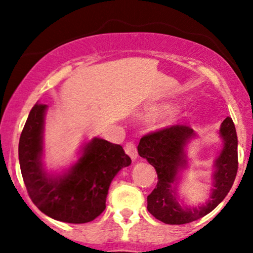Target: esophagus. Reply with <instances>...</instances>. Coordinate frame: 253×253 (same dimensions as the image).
<instances>
[{"instance_id": "esophagus-1", "label": "esophagus", "mask_w": 253, "mask_h": 253, "mask_svg": "<svg viewBox=\"0 0 253 253\" xmlns=\"http://www.w3.org/2000/svg\"><path fill=\"white\" fill-rule=\"evenodd\" d=\"M124 151H126V153L129 155V157L132 159V160H136L137 158V147H136V144L133 143V141H126V146H124Z\"/></svg>"}]
</instances>
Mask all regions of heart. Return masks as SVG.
Returning <instances> with one entry per match:
<instances>
[{
	"instance_id": "heart-1",
	"label": "heart",
	"mask_w": 253,
	"mask_h": 253,
	"mask_svg": "<svg viewBox=\"0 0 253 253\" xmlns=\"http://www.w3.org/2000/svg\"><path fill=\"white\" fill-rule=\"evenodd\" d=\"M161 109H162V108H158V107H157V108H152V110H151V112L154 114V113H158V112H160V110H161Z\"/></svg>"
}]
</instances>
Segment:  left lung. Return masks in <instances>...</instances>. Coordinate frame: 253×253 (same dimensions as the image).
I'll return each mask as SVG.
<instances>
[{"label": "left lung", "instance_id": "left-lung-1", "mask_svg": "<svg viewBox=\"0 0 253 253\" xmlns=\"http://www.w3.org/2000/svg\"><path fill=\"white\" fill-rule=\"evenodd\" d=\"M223 150L215 161L214 189L205 205L196 209L179 206L172 191L178 169L185 165L183 147L193 130L185 124H176L148 132L138 145L140 157L153 166L158 174L155 189L147 196V210L155 219L168 224H184L198 220L215 209L228 195L236 178L238 168L237 134L231 117L227 116L220 127Z\"/></svg>", "mask_w": 253, "mask_h": 253}]
</instances>
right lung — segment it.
I'll use <instances>...</instances> for the list:
<instances>
[{
    "instance_id": "right-lung-1",
    "label": "right lung",
    "mask_w": 253,
    "mask_h": 253,
    "mask_svg": "<svg viewBox=\"0 0 253 253\" xmlns=\"http://www.w3.org/2000/svg\"><path fill=\"white\" fill-rule=\"evenodd\" d=\"M46 108L43 103L33 106L19 138V165L27 193L41 212L55 220L89 222L105 211L110 183L131 159L121 145L94 138L69 174L48 177L40 160Z\"/></svg>"
}]
</instances>
